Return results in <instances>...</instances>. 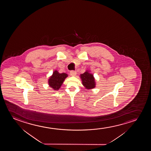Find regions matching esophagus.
<instances>
[{"mask_svg":"<svg viewBox=\"0 0 151 151\" xmlns=\"http://www.w3.org/2000/svg\"><path fill=\"white\" fill-rule=\"evenodd\" d=\"M70 73V75L72 76H75L76 75V72L75 70H71Z\"/></svg>","mask_w":151,"mask_h":151,"instance_id":"1","label":"esophagus"}]
</instances>
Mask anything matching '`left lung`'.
Instances as JSON below:
<instances>
[{"instance_id":"obj_1","label":"left lung","mask_w":151,"mask_h":151,"mask_svg":"<svg viewBox=\"0 0 151 151\" xmlns=\"http://www.w3.org/2000/svg\"><path fill=\"white\" fill-rule=\"evenodd\" d=\"M81 78L83 85L87 89H92L95 87V78L93 75L88 70H86L83 74L81 75Z\"/></svg>"}]
</instances>
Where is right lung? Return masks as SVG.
Listing matches in <instances>:
<instances>
[{
	"mask_svg": "<svg viewBox=\"0 0 151 151\" xmlns=\"http://www.w3.org/2000/svg\"><path fill=\"white\" fill-rule=\"evenodd\" d=\"M68 76V75L66 73H59L57 70H55L48 79V85L54 90H58Z\"/></svg>",
	"mask_w": 151,
	"mask_h": 151,
	"instance_id": "add662e5",
	"label": "right lung"
}]
</instances>
